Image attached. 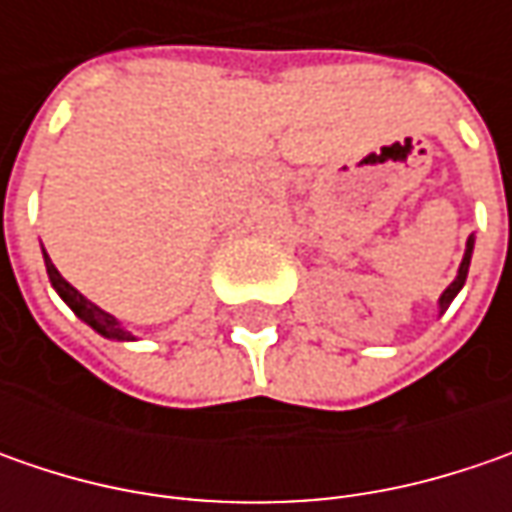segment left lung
<instances>
[{"label":"left lung","instance_id":"1","mask_svg":"<svg viewBox=\"0 0 512 512\" xmlns=\"http://www.w3.org/2000/svg\"><path fill=\"white\" fill-rule=\"evenodd\" d=\"M470 256H473V236L467 239V250H464V259L462 265H459V276L447 285V290L442 293V299H439V313H444L447 307H450V302L456 299V293L464 287V279H467V267H470Z\"/></svg>","mask_w":512,"mask_h":512}]
</instances>
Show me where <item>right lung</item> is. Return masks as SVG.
Returning <instances> with one entry per match:
<instances>
[{
	"instance_id": "add662e5",
	"label": "right lung",
	"mask_w": 512,
	"mask_h": 512,
	"mask_svg": "<svg viewBox=\"0 0 512 512\" xmlns=\"http://www.w3.org/2000/svg\"><path fill=\"white\" fill-rule=\"evenodd\" d=\"M45 267H48V276H50V285L56 287V293L65 299V305L85 322V325H90L99 336H105V339H116V342H130L133 336H130L128 330L122 327V322L119 319H113L110 313H105L99 305H93V302H88L76 287L70 285V282H65L62 279V273L56 270V265L48 259V253H45Z\"/></svg>"
}]
</instances>
